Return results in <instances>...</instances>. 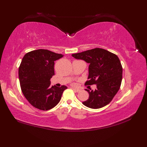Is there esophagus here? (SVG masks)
Listing matches in <instances>:
<instances>
[{"label":"esophagus","mask_w":147,"mask_h":147,"mask_svg":"<svg viewBox=\"0 0 147 147\" xmlns=\"http://www.w3.org/2000/svg\"><path fill=\"white\" fill-rule=\"evenodd\" d=\"M72 89H73V90L75 91V92H80V90H78V89H75V88H72Z\"/></svg>","instance_id":"34e87169"}]
</instances>
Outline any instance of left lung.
Instances as JSON below:
<instances>
[{"label": "left lung", "mask_w": 147, "mask_h": 147, "mask_svg": "<svg viewBox=\"0 0 147 147\" xmlns=\"http://www.w3.org/2000/svg\"><path fill=\"white\" fill-rule=\"evenodd\" d=\"M77 59L90 64L88 80L85 84H96L94 91L86 89L89 99L83 105L91 109H100L109 104L119 90L122 81L123 67L118 57L104 49L96 48L72 54Z\"/></svg>", "instance_id": "1"}]
</instances>
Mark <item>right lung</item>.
<instances>
[{"label":"right lung","instance_id":"obj_1","mask_svg":"<svg viewBox=\"0 0 147 147\" xmlns=\"http://www.w3.org/2000/svg\"><path fill=\"white\" fill-rule=\"evenodd\" d=\"M63 55L48 50L30 51L24 55L19 67L21 91L26 99L34 107L42 110L51 109L59 103L67 87L51 86L55 75V61Z\"/></svg>","mask_w":147,"mask_h":147}]
</instances>
